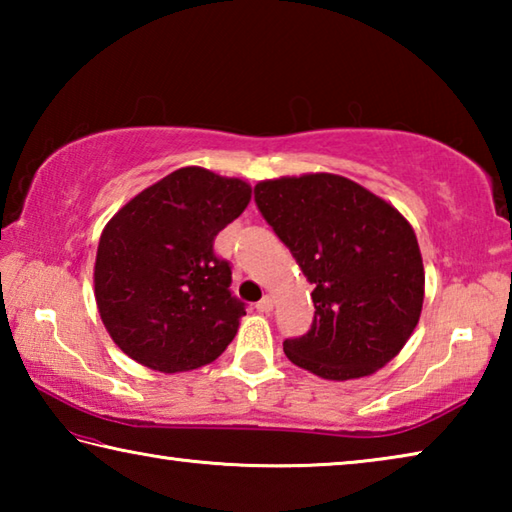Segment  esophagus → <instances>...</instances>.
I'll return each mask as SVG.
<instances>
[{
	"instance_id": "34e87169",
	"label": "esophagus",
	"mask_w": 512,
	"mask_h": 512,
	"mask_svg": "<svg viewBox=\"0 0 512 512\" xmlns=\"http://www.w3.org/2000/svg\"><path fill=\"white\" fill-rule=\"evenodd\" d=\"M255 307H257L259 314H271V311H273V298L271 296H264L262 300L257 302Z\"/></svg>"
}]
</instances>
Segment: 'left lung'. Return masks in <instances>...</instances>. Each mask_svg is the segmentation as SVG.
<instances>
[{
	"label": "left lung",
	"instance_id": "left-lung-1",
	"mask_svg": "<svg viewBox=\"0 0 512 512\" xmlns=\"http://www.w3.org/2000/svg\"><path fill=\"white\" fill-rule=\"evenodd\" d=\"M255 203L314 284V323L284 341L289 361L334 381L384 368L409 341L424 300L409 221L334 173L264 180L255 185Z\"/></svg>",
	"mask_w": 512,
	"mask_h": 512
}]
</instances>
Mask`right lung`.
<instances>
[{"instance_id":"1","label":"right lung","mask_w":512,"mask_h":512,"mask_svg":"<svg viewBox=\"0 0 512 512\" xmlns=\"http://www.w3.org/2000/svg\"><path fill=\"white\" fill-rule=\"evenodd\" d=\"M248 183L183 167L146 187L101 232L94 296L121 352L160 372L212 363L246 316L214 239L250 203Z\"/></svg>"}]
</instances>
